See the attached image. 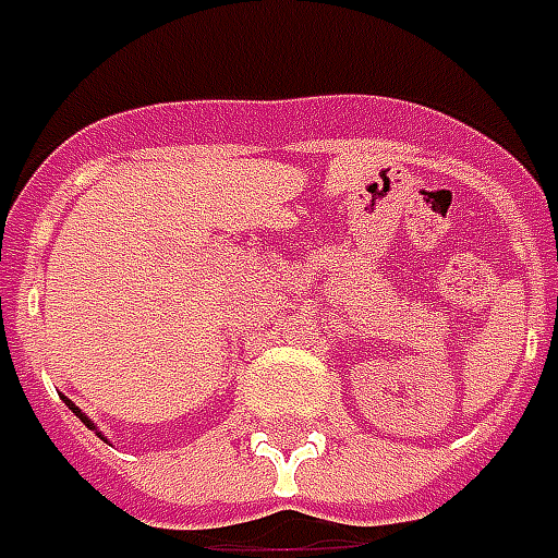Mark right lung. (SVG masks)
<instances>
[{
	"mask_svg": "<svg viewBox=\"0 0 558 558\" xmlns=\"http://www.w3.org/2000/svg\"><path fill=\"white\" fill-rule=\"evenodd\" d=\"M62 399H65V397H62ZM65 405H69V409H71V412H74V414H77V417H81V421H83V424H86V426H89V429H96V424H93V421H89V417H86V414H83V412H81V409H77V405H74V402H71V399H65Z\"/></svg>",
	"mask_w": 558,
	"mask_h": 558,
	"instance_id": "obj_1",
	"label": "right lung"
}]
</instances>
